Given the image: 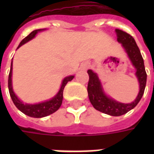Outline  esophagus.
Wrapping results in <instances>:
<instances>
[{"instance_id":"1","label":"esophagus","mask_w":154,"mask_h":154,"mask_svg":"<svg viewBox=\"0 0 154 154\" xmlns=\"http://www.w3.org/2000/svg\"><path fill=\"white\" fill-rule=\"evenodd\" d=\"M88 67H89V63H84L82 64V66H81L82 70H87Z\"/></svg>"}]
</instances>
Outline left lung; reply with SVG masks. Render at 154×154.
Returning a JSON list of instances; mask_svg holds the SVG:
<instances>
[{
    "label": "left lung",
    "instance_id": "left-lung-1",
    "mask_svg": "<svg viewBox=\"0 0 154 154\" xmlns=\"http://www.w3.org/2000/svg\"><path fill=\"white\" fill-rule=\"evenodd\" d=\"M115 31L117 36V41L122 44L133 65L135 67L137 70L136 75L139 80L140 88L139 95L134 102L129 104L119 103L115 100H112L111 98H109L105 95L97 75L91 70L87 71V73L89 75L87 92L91 103L96 110L110 116H119L125 115L128 111L134 109L138 105L139 100H141L145 89L147 73L144 67L143 59L134 38L129 34L118 29H116Z\"/></svg>",
    "mask_w": 154,
    "mask_h": 154
}]
</instances>
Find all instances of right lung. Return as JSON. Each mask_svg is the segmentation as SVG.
Segmentation results:
<instances>
[{"instance_id":"add662e5","label":"right lung","mask_w":154,"mask_h":154,"mask_svg":"<svg viewBox=\"0 0 154 154\" xmlns=\"http://www.w3.org/2000/svg\"><path fill=\"white\" fill-rule=\"evenodd\" d=\"M41 29H36L31 32L29 35L25 37L23 40L20 42V44L18 46L20 48L21 45L25 44L26 42L34 38L35 35L38 33V31H40ZM11 75H12V62L11 66V70H10V73H9V78H8V88L9 92L11 95L13 102L15 104V106L21 112L26 115V116H30V117H34V118H41V117H44V116H49L51 114L54 113L55 111H57L59 107L62 105V101H63V90L65 86L67 85L68 82H70L73 79L74 76H69V77H65L63 81V83L61 86V88L58 93L55 96V97L52 99V100H48V101H45V102H42L39 104H35V105H28V104L22 103L20 100H19L17 97L15 96L14 91L12 90V84H11Z\"/></svg>"}]
</instances>
